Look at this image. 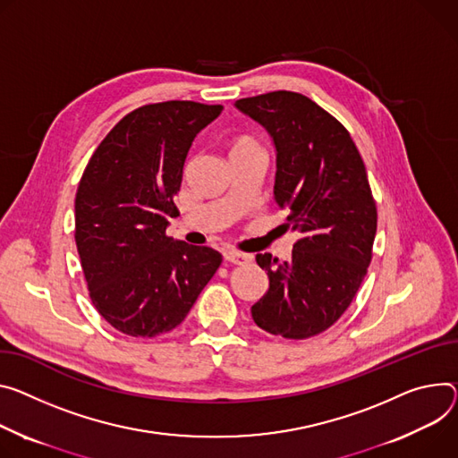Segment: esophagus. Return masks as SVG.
Masks as SVG:
<instances>
[{
	"label": "esophagus",
	"instance_id": "obj_1",
	"mask_svg": "<svg viewBox=\"0 0 458 458\" xmlns=\"http://www.w3.org/2000/svg\"><path fill=\"white\" fill-rule=\"evenodd\" d=\"M223 256H225V261L233 263V265H246V263H250V259H252V256L242 254V252H235V250H225Z\"/></svg>",
	"mask_w": 458,
	"mask_h": 458
}]
</instances>
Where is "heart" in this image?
<instances>
[{
  "mask_svg": "<svg viewBox=\"0 0 458 458\" xmlns=\"http://www.w3.org/2000/svg\"><path fill=\"white\" fill-rule=\"evenodd\" d=\"M259 149L258 142L248 137V135H239V137H233L228 144V151H230V158L232 157H237V155H242V153H248V151H256Z\"/></svg>",
  "mask_w": 458,
  "mask_h": 458,
  "instance_id": "1",
  "label": "heart"
}]
</instances>
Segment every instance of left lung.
I'll return each mask as SVG.
<instances>
[{"mask_svg":"<svg viewBox=\"0 0 458 458\" xmlns=\"http://www.w3.org/2000/svg\"><path fill=\"white\" fill-rule=\"evenodd\" d=\"M235 107L272 137L274 199L288 212L286 228L301 233L290 261L256 256L270 283L252 318L274 336L312 338L349 309L372 258L378 216L365 164L342 123L300 93L272 91Z\"/></svg>","mask_w":458,"mask_h":458,"instance_id":"8db88e82","label":"left lung"}]
</instances>
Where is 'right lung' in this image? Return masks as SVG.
<instances>
[{
  "mask_svg": "<svg viewBox=\"0 0 458 458\" xmlns=\"http://www.w3.org/2000/svg\"><path fill=\"white\" fill-rule=\"evenodd\" d=\"M223 106L148 104L123 116L89 158L74 199V241L100 316L133 338L184 321L223 256L165 235L186 155Z\"/></svg>",
  "mask_w": 458,
  "mask_h": 458,
  "instance_id": "right-lung-1",
  "label": "right lung"
}]
</instances>
